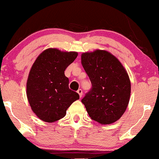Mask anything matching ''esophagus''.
Here are the masks:
<instances>
[{"label":"esophagus","instance_id":"obj_1","mask_svg":"<svg viewBox=\"0 0 159 159\" xmlns=\"http://www.w3.org/2000/svg\"><path fill=\"white\" fill-rule=\"evenodd\" d=\"M78 93L79 94V96H80V97H82V94H83V91H82V90H81V89H78Z\"/></svg>","mask_w":159,"mask_h":159}]
</instances>
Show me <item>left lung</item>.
<instances>
[{"label": "left lung", "mask_w": 159, "mask_h": 159, "mask_svg": "<svg viewBox=\"0 0 159 159\" xmlns=\"http://www.w3.org/2000/svg\"><path fill=\"white\" fill-rule=\"evenodd\" d=\"M92 88L81 102L91 119L102 125L116 122L125 113L130 96L129 76L119 60L106 50L81 55Z\"/></svg>", "instance_id": "8db88e82"}]
</instances>
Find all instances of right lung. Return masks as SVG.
I'll list each match as a JSON object with an SVG mask.
<instances>
[{"label": "right lung", "mask_w": 159, "mask_h": 159, "mask_svg": "<svg viewBox=\"0 0 159 159\" xmlns=\"http://www.w3.org/2000/svg\"><path fill=\"white\" fill-rule=\"evenodd\" d=\"M78 57L77 52L49 48L43 51L31 66L26 94L31 109L41 120L53 122L63 118L78 93L69 88L66 69Z\"/></svg>", "instance_id": "obj_1"}]
</instances>
